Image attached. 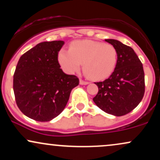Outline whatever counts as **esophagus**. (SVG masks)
Here are the masks:
<instances>
[{
	"label": "esophagus",
	"mask_w": 160,
	"mask_h": 160,
	"mask_svg": "<svg viewBox=\"0 0 160 160\" xmlns=\"http://www.w3.org/2000/svg\"><path fill=\"white\" fill-rule=\"evenodd\" d=\"M80 83L81 84V85H87V84H89V82L85 81V80H82V79H80Z\"/></svg>",
	"instance_id": "1"
}]
</instances>
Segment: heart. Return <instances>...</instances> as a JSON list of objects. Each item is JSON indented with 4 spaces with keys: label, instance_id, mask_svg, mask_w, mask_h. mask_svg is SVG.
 <instances>
[{
    "label": "heart",
    "instance_id": "b5f03b06",
    "mask_svg": "<svg viewBox=\"0 0 160 160\" xmlns=\"http://www.w3.org/2000/svg\"><path fill=\"white\" fill-rule=\"evenodd\" d=\"M58 60L68 73L80 69L83 64L86 74L92 80H104L114 71L117 63V49L111 44L90 40H76L69 50L62 49Z\"/></svg>",
    "mask_w": 160,
    "mask_h": 160
}]
</instances>
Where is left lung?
<instances>
[{"label": "left lung", "mask_w": 160, "mask_h": 160, "mask_svg": "<svg viewBox=\"0 0 160 160\" xmlns=\"http://www.w3.org/2000/svg\"><path fill=\"white\" fill-rule=\"evenodd\" d=\"M105 41L117 49V63L109 78L95 82L98 92L93 102L106 113L120 117L135 109L142 100L144 72L142 63L132 47L117 40Z\"/></svg>", "instance_id": "obj_1"}]
</instances>
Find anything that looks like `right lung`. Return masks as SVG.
<instances>
[{
	"label": "right lung",
	"instance_id": "right-lung-1",
	"mask_svg": "<svg viewBox=\"0 0 160 160\" xmlns=\"http://www.w3.org/2000/svg\"><path fill=\"white\" fill-rule=\"evenodd\" d=\"M65 42H42L20 57L13 75L18 108L25 116L48 122L65 109L71 92L79 85L75 75L60 68L58 54Z\"/></svg>",
	"mask_w": 160,
	"mask_h": 160
}]
</instances>
